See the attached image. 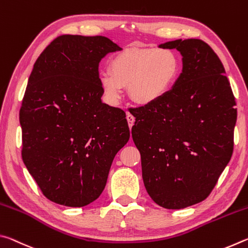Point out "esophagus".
Returning <instances> with one entry per match:
<instances>
[{
	"label": "esophagus",
	"instance_id": "obj_1",
	"mask_svg": "<svg viewBox=\"0 0 248 248\" xmlns=\"http://www.w3.org/2000/svg\"><path fill=\"white\" fill-rule=\"evenodd\" d=\"M134 117L131 115V114H129V112H127V120H128V124H129V128L131 129L132 128V125H133V124H134Z\"/></svg>",
	"mask_w": 248,
	"mask_h": 248
}]
</instances>
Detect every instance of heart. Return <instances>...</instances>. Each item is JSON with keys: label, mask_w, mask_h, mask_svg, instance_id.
Here are the masks:
<instances>
[{"label": "heart", "mask_w": 248, "mask_h": 248, "mask_svg": "<svg viewBox=\"0 0 248 248\" xmlns=\"http://www.w3.org/2000/svg\"><path fill=\"white\" fill-rule=\"evenodd\" d=\"M179 71V59L173 50L125 49L112 59L110 71L99 74V83L110 103L118 102L123 86L129 85V95L133 102L150 105L173 89Z\"/></svg>", "instance_id": "b5f03b06"}]
</instances>
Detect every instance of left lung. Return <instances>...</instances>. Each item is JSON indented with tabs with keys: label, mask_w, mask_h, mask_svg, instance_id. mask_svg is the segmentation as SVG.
<instances>
[{
	"label": "left lung",
	"mask_w": 248,
	"mask_h": 248,
	"mask_svg": "<svg viewBox=\"0 0 248 248\" xmlns=\"http://www.w3.org/2000/svg\"><path fill=\"white\" fill-rule=\"evenodd\" d=\"M159 47L182 53L183 72L164 97L132 112L131 133L151 198L163 208L183 209L208 198L230 162L236 103L208 44L178 39Z\"/></svg>",
	"instance_id": "8db88e82"
}]
</instances>
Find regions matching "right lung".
<instances>
[{
    "label": "right lung",
    "mask_w": 248,
    "mask_h": 248,
    "mask_svg": "<svg viewBox=\"0 0 248 248\" xmlns=\"http://www.w3.org/2000/svg\"><path fill=\"white\" fill-rule=\"evenodd\" d=\"M121 50L103 36L62 35L33 64L19 110L24 164L45 197L93 202L130 138L125 112L102 103L98 65Z\"/></svg>",
    "instance_id": "1"
}]
</instances>
